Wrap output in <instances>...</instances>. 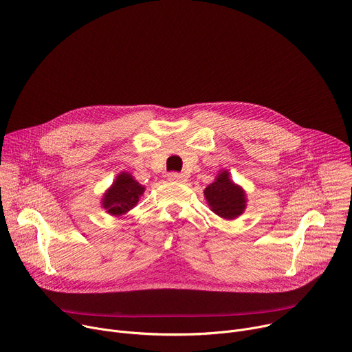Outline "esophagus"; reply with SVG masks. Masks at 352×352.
<instances>
[{
	"mask_svg": "<svg viewBox=\"0 0 352 352\" xmlns=\"http://www.w3.org/2000/svg\"><path fill=\"white\" fill-rule=\"evenodd\" d=\"M168 179L170 182H177V183H184L187 182V176L183 175V173H176V172H172L168 175Z\"/></svg>",
	"mask_w": 352,
	"mask_h": 352,
	"instance_id": "obj_1",
	"label": "esophagus"
}]
</instances>
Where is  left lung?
<instances>
[{"label":"left lung","mask_w":352,"mask_h":352,"mask_svg":"<svg viewBox=\"0 0 352 352\" xmlns=\"http://www.w3.org/2000/svg\"><path fill=\"white\" fill-rule=\"evenodd\" d=\"M204 197L210 210L228 221L242 215L248 207L246 191L230 179L226 169L219 170L215 180L204 188Z\"/></svg>","instance_id":"left-lung-1"}]
</instances>
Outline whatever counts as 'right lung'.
Returning a JSON list of instances; mask_svg holds the SVG:
<instances>
[{
    "instance_id": "obj_1",
    "label": "right lung",
    "mask_w": 352,
    "mask_h": 352,
    "mask_svg": "<svg viewBox=\"0 0 352 352\" xmlns=\"http://www.w3.org/2000/svg\"><path fill=\"white\" fill-rule=\"evenodd\" d=\"M144 191L145 187L131 173L120 172L102 196V208L111 217H122L137 206Z\"/></svg>"
}]
</instances>
